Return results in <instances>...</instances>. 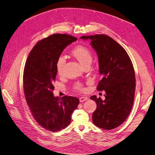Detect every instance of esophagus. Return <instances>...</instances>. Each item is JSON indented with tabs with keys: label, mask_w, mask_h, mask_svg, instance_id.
<instances>
[{
	"label": "esophagus",
	"mask_w": 155,
	"mask_h": 155,
	"mask_svg": "<svg viewBox=\"0 0 155 155\" xmlns=\"http://www.w3.org/2000/svg\"><path fill=\"white\" fill-rule=\"evenodd\" d=\"M88 99V97H86V96H81V97H79V101H80V102H83V101H85L87 100Z\"/></svg>",
	"instance_id": "34e87169"
}]
</instances>
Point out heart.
Listing matches in <instances>:
<instances>
[{"instance_id": "b5f03b06", "label": "heart", "mask_w": 155, "mask_h": 155, "mask_svg": "<svg viewBox=\"0 0 155 155\" xmlns=\"http://www.w3.org/2000/svg\"><path fill=\"white\" fill-rule=\"evenodd\" d=\"M72 54L83 67L86 66L87 64H90L92 61V54L91 50L88 48L86 47V46H84L83 45H78L76 46L72 50ZM64 64V58L61 55L59 56L55 63L56 70H57V72L59 74H61ZM74 88L78 91L83 90V85L81 83L76 84L74 86Z\"/></svg>"}]
</instances>
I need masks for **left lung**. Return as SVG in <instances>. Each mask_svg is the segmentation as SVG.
I'll use <instances>...</instances> for the list:
<instances>
[{
	"label": "left lung",
	"mask_w": 155,
	"mask_h": 155,
	"mask_svg": "<svg viewBox=\"0 0 155 155\" xmlns=\"http://www.w3.org/2000/svg\"><path fill=\"white\" fill-rule=\"evenodd\" d=\"M80 39L91 40L101 75L97 90L105 91L104 101L96 96L91 97L97 104L92 121L101 129H115L127 118L133 105L136 78L132 61L125 50L109 36L97 34Z\"/></svg>",
	"instance_id": "obj_1"
}]
</instances>
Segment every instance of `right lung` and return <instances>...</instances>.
<instances>
[{
	"label": "right lung",
	"mask_w": 155,
	"mask_h": 155,
	"mask_svg": "<svg viewBox=\"0 0 155 155\" xmlns=\"http://www.w3.org/2000/svg\"><path fill=\"white\" fill-rule=\"evenodd\" d=\"M77 39L68 34L51 35L37 42L26 61L23 88L26 103L35 120L51 132L67 127L79 103L76 97L61 99L53 94L57 59L66 46Z\"/></svg>",
	"instance_id": "obj_1"
}]
</instances>
